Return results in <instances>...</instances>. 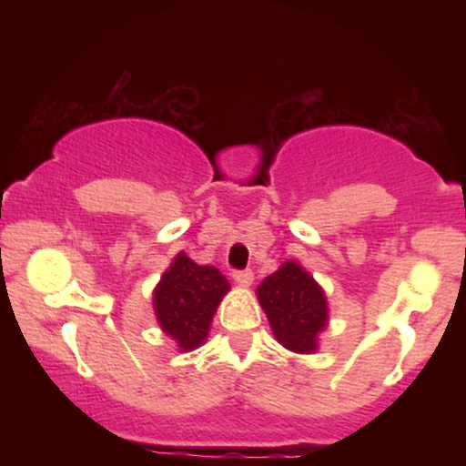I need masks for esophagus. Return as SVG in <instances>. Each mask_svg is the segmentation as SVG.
I'll return each instance as SVG.
<instances>
[{"instance_id":"34e87169","label":"esophagus","mask_w":466,"mask_h":466,"mask_svg":"<svg viewBox=\"0 0 466 466\" xmlns=\"http://www.w3.org/2000/svg\"><path fill=\"white\" fill-rule=\"evenodd\" d=\"M234 280H237L238 287H249L251 282H254V274H251L249 269H243V271H234L232 274Z\"/></svg>"}]
</instances>
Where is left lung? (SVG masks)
<instances>
[{
	"label": "left lung",
	"instance_id": "1",
	"mask_svg": "<svg viewBox=\"0 0 466 466\" xmlns=\"http://www.w3.org/2000/svg\"><path fill=\"white\" fill-rule=\"evenodd\" d=\"M258 302L274 337L293 352L318 350V335L329 324L322 287L296 260H287L258 287Z\"/></svg>",
	"mask_w": 466,
	"mask_h": 466
}]
</instances>
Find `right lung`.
Here are the masks:
<instances>
[{"label": "right lung", "mask_w": 466, "mask_h": 466, "mask_svg": "<svg viewBox=\"0 0 466 466\" xmlns=\"http://www.w3.org/2000/svg\"><path fill=\"white\" fill-rule=\"evenodd\" d=\"M229 291L226 276L210 265H197L184 251L175 256L153 291L155 318L179 350H195L206 341L218 302Z\"/></svg>", "instance_id": "right-lung-1"}]
</instances>
